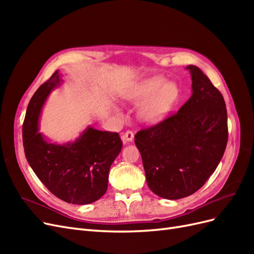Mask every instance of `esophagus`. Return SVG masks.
Masks as SVG:
<instances>
[{"mask_svg":"<svg viewBox=\"0 0 254 254\" xmlns=\"http://www.w3.org/2000/svg\"><path fill=\"white\" fill-rule=\"evenodd\" d=\"M133 132L130 131V130H127L126 132H124L122 134V140L124 141V143H127V142H132L133 141Z\"/></svg>","mask_w":254,"mask_h":254,"instance_id":"1","label":"esophagus"}]
</instances>
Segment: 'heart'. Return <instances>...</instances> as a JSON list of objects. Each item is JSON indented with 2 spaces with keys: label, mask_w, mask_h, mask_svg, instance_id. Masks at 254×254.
Here are the masks:
<instances>
[{
  "label": "heart",
  "mask_w": 254,
  "mask_h": 254,
  "mask_svg": "<svg viewBox=\"0 0 254 254\" xmlns=\"http://www.w3.org/2000/svg\"><path fill=\"white\" fill-rule=\"evenodd\" d=\"M163 82L164 79L160 77L148 79L125 95L126 99L133 103L145 101L137 109V117L145 124H157L163 121L171 113L179 97L177 83L167 81L161 86Z\"/></svg>",
  "instance_id": "1"
}]
</instances>
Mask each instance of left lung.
Segmentation results:
<instances>
[{"mask_svg": "<svg viewBox=\"0 0 254 254\" xmlns=\"http://www.w3.org/2000/svg\"><path fill=\"white\" fill-rule=\"evenodd\" d=\"M187 68L193 91L189 101L178 112L134 135L149 189L172 200L194 194L203 186L228 143L224 96L198 66Z\"/></svg>", "mask_w": 254, "mask_h": 254, "instance_id": "1", "label": "left lung"}]
</instances>
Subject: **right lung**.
Listing matches in <instances>:
<instances>
[{
	"label": "right lung",
	"instance_id": "1",
	"mask_svg": "<svg viewBox=\"0 0 254 254\" xmlns=\"http://www.w3.org/2000/svg\"><path fill=\"white\" fill-rule=\"evenodd\" d=\"M61 81L56 71L30 99L23 123V146L28 164L51 193L68 203L88 204L106 193L110 166L123 143L118 132L92 127L73 143L45 141L38 132V121L51 91Z\"/></svg>",
	"mask_w": 254,
	"mask_h": 254
}]
</instances>
